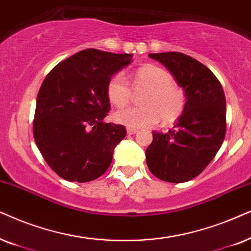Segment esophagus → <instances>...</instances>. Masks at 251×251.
<instances>
[{
    "mask_svg": "<svg viewBox=\"0 0 251 251\" xmlns=\"http://www.w3.org/2000/svg\"><path fill=\"white\" fill-rule=\"evenodd\" d=\"M138 132V129L136 128H132V127H127V134L132 135V134H135V133Z\"/></svg>",
    "mask_w": 251,
    "mask_h": 251,
    "instance_id": "obj_1",
    "label": "esophagus"
}]
</instances>
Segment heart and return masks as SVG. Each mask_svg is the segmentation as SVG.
Wrapping results in <instances>:
<instances>
[{"mask_svg": "<svg viewBox=\"0 0 251 251\" xmlns=\"http://www.w3.org/2000/svg\"><path fill=\"white\" fill-rule=\"evenodd\" d=\"M131 85L135 92L146 91L140 100L142 105L118 110L113 115L117 123L132 128L152 126L159 119L164 124H171L185 111V92L176 85L171 73L164 69L155 65L140 68L133 75ZM131 89L125 76L117 73L106 83V96L111 104L123 108L131 102Z\"/></svg>", "mask_w": 251, "mask_h": 251, "instance_id": "b5f03b06", "label": "heart"}]
</instances>
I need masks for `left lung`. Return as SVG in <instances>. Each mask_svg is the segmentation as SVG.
Masks as SVG:
<instances>
[{"label": "left lung", "mask_w": 251, "mask_h": 251, "mask_svg": "<svg viewBox=\"0 0 251 251\" xmlns=\"http://www.w3.org/2000/svg\"><path fill=\"white\" fill-rule=\"evenodd\" d=\"M162 63L186 94L185 111L168 133L152 132L146 150L150 172L166 182L198 176L218 152L226 134V100L217 76L182 52L149 53Z\"/></svg>", "instance_id": "8db88e82"}]
</instances>
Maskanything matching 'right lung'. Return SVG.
<instances>
[{
    "label": "right lung",
    "instance_id": "obj_1",
    "mask_svg": "<svg viewBox=\"0 0 251 251\" xmlns=\"http://www.w3.org/2000/svg\"><path fill=\"white\" fill-rule=\"evenodd\" d=\"M129 53L86 49L58 63L36 98L33 135L56 175L88 182L104 173L126 128L103 123L110 111L109 79L131 63Z\"/></svg>",
    "mask_w": 251,
    "mask_h": 251
}]
</instances>
